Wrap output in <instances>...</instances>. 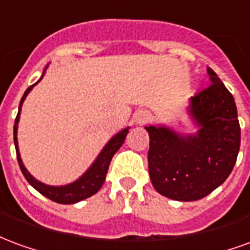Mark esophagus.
Here are the masks:
<instances>
[{
	"label": "esophagus",
	"instance_id": "34e87169",
	"mask_svg": "<svg viewBox=\"0 0 250 250\" xmlns=\"http://www.w3.org/2000/svg\"><path fill=\"white\" fill-rule=\"evenodd\" d=\"M150 119H151V114L148 111H139L135 115V123L139 125H146L147 122H150Z\"/></svg>",
	"mask_w": 250,
	"mask_h": 250
}]
</instances>
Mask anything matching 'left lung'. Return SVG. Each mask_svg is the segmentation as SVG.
Returning a JSON list of instances; mask_svg holds the SVG:
<instances>
[{
    "label": "left lung",
    "instance_id": "1",
    "mask_svg": "<svg viewBox=\"0 0 250 250\" xmlns=\"http://www.w3.org/2000/svg\"><path fill=\"white\" fill-rule=\"evenodd\" d=\"M209 87L188 99L197 131L182 134L165 125L145 127L150 136L148 173L158 193L197 201L221 186L236 165L241 130L234 99L211 68Z\"/></svg>",
    "mask_w": 250,
    "mask_h": 250
}]
</instances>
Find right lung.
<instances>
[{"label": "right lung", "instance_id": "add662e5", "mask_svg": "<svg viewBox=\"0 0 250 250\" xmlns=\"http://www.w3.org/2000/svg\"><path fill=\"white\" fill-rule=\"evenodd\" d=\"M48 65L45 66V69L42 72V76L45 75V71ZM42 76L40 77V80L42 79ZM40 80L37 83H40ZM37 83H35L33 85H30L26 91H25L24 96L21 99L19 105V114L16 116V120H14V146H16V152H17V161H19L20 168L24 174L25 179L29 182L33 188L41 193L42 195H45L46 198H49L53 202H57V204L62 205H71L76 204V202H80L83 199L91 197L93 194H96L100 190V188L103 186L104 181H105V175H107V171H108L109 163H111V159L115 155V152L119 150L122 145L125 143V139L127 134H128V130L130 127L127 128H123L122 131H119L116 135H114L108 142L107 145L103 147V150L100 151L96 159L93 161V163L88 167V170L85 173L83 174L82 177H79L76 181H73L71 184L62 185V186H51V185H45L40 182L39 179H36L32 174L26 170V167L22 163V159H21V155H20L19 150V141H17V130H19V122H20V115H21V107H22V103L24 100L28 96V93L33 89Z\"/></svg>", "mask_w": 250, "mask_h": 250}]
</instances>
